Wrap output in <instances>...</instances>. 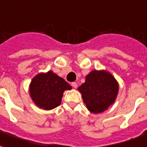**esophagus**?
Segmentation results:
<instances>
[{
	"label": "esophagus",
	"instance_id": "1",
	"mask_svg": "<svg viewBox=\"0 0 147 147\" xmlns=\"http://www.w3.org/2000/svg\"><path fill=\"white\" fill-rule=\"evenodd\" d=\"M71 86L73 88H77V83L76 82H71Z\"/></svg>",
	"mask_w": 147,
	"mask_h": 147
}]
</instances>
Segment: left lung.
<instances>
[{"label": "left lung", "instance_id": "obj_1", "mask_svg": "<svg viewBox=\"0 0 147 147\" xmlns=\"http://www.w3.org/2000/svg\"><path fill=\"white\" fill-rule=\"evenodd\" d=\"M83 102L90 112H103L115 102L118 84L114 77L105 71H92L86 81L78 88Z\"/></svg>", "mask_w": 147, "mask_h": 147}]
</instances>
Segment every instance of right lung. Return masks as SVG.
I'll list each match as a JSON object with an SVG mask.
<instances>
[{
  "mask_svg": "<svg viewBox=\"0 0 147 147\" xmlns=\"http://www.w3.org/2000/svg\"><path fill=\"white\" fill-rule=\"evenodd\" d=\"M71 86L53 71L39 74L32 79L29 92L32 100L38 107L45 110L54 109L59 106L65 90Z\"/></svg>",
  "mask_w": 147,
  "mask_h": 147,
  "instance_id": "right-lung-1",
  "label": "right lung"
}]
</instances>
